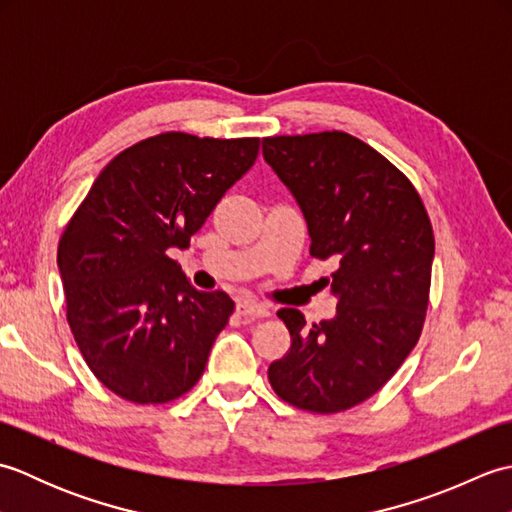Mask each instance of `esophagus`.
<instances>
[{"label":"esophagus","instance_id":"34e87169","mask_svg":"<svg viewBox=\"0 0 512 512\" xmlns=\"http://www.w3.org/2000/svg\"><path fill=\"white\" fill-rule=\"evenodd\" d=\"M237 312L242 317H253V319H264L270 314V308L264 306V303H255V301H239L237 303Z\"/></svg>","mask_w":512,"mask_h":512}]
</instances>
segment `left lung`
Segmentation results:
<instances>
[{"instance_id":"left-lung-1","label":"left lung","mask_w":512,"mask_h":512,"mask_svg":"<svg viewBox=\"0 0 512 512\" xmlns=\"http://www.w3.org/2000/svg\"><path fill=\"white\" fill-rule=\"evenodd\" d=\"M264 160L295 195L310 255L336 259L328 279L336 317L306 325L277 317L292 345L268 380L288 405L345 411L374 396L416 347L429 306L433 228L405 173L345 132L270 136Z\"/></svg>"}]
</instances>
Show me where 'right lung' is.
Segmentation results:
<instances>
[{"mask_svg":"<svg viewBox=\"0 0 512 512\" xmlns=\"http://www.w3.org/2000/svg\"><path fill=\"white\" fill-rule=\"evenodd\" d=\"M257 154L259 138L140 140L99 173L65 226L57 264L70 330L116 396L160 405L200 380L235 303L195 290L167 250L189 246Z\"/></svg>","mask_w":512,"mask_h":512,"instance_id":"1","label":"right lung"}]
</instances>
